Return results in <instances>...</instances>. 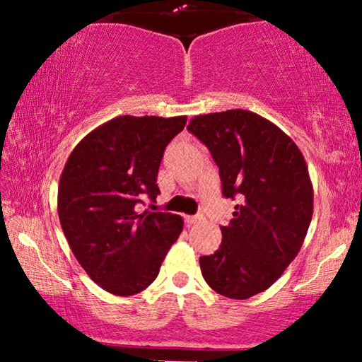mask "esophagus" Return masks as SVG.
I'll return each mask as SVG.
<instances>
[{
  "instance_id": "obj_1",
  "label": "esophagus",
  "mask_w": 362,
  "mask_h": 362,
  "mask_svg": "<svg viewBox=\"0 0 362 362\" xmlns=\"http://www.w3.org/2000/svg\"><path fill=\"white\" fill-rule=\"evenodd\" d=\"M201 220H203V217H201V216H185V223L188 226L198 223V222H201Z\"/></svg>"
}]
</instances>
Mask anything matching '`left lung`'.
Here are the masks:
<instances>
[{"label": "left lung", "mask_w": 362, "mask_h": 362, "mask_svg": "<svg viewBox=\"0 0 362 362\" xmlns=\"http://www.w3.org/2000/svg\"><path fill=\"white\" fill-rule=\"evenodd\" d=\"M218 166L223 194L240 196L222 226V244L199 259L206 283L244 300L267 291L300 252L313 217V183L296 142L249 110L199 115L189 121Z\"/></svg>", "instance_id": "1"}]
</instances>
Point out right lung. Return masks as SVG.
Returning a JSON list of instances; mask_svg holds the SVG:
<instances>
[{"label":"right lung","mask_w":362,"mask_h":362,"mask_svg":"<svg viewBox=\"0 0 362 362\" xmlns=\"http://www.w3.org/2000/svg\"><path fill=\"white\" fill-rule=\"evenodd\" d=\"M187 116H116L90 131L66 159L57 212L73 255L103 291L127 297L156 279L179 240L183 218L169 212L139 214L155 201L158 169L168 144Z\"/></svg>","instance_id":"1"}]
</instances>
